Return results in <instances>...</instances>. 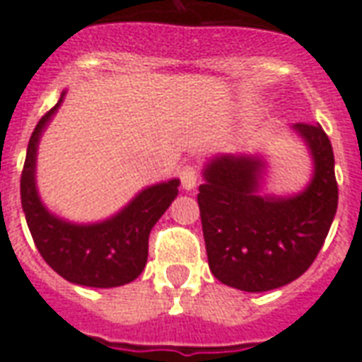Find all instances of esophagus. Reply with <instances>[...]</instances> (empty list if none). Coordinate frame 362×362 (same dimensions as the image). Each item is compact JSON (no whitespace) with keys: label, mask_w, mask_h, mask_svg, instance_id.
Returning <instances> with one entry per match:
<instances>
[{"label":"esophagus","mask_w":362,"mask_h":362,"mask_svg":"<svg viewBox=\"0 0 362 362\" xmlns=\"http://www.w3.org/2000/svg\"><path fill=\"white\" fill-rule=\"evenodd\" d=\"M180 182H182V188L184 189H194L197 186V178H199V174H197V168L194 165H184L180 168Z\"/></svg>","instance_id":"obj_1"}]
</instances>
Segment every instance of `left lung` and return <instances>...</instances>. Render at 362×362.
I'll list each match as a JSON object with an SVG mask.
<instances>
[{
	"mask_svg": "<svg viewBox=\"0 0 362 362\" xmlns=\"http://www.w3.org/2000/svg\"><path fill=\"white\" fill-rule=\"evenodd\" d=\"M314 176L293 197L258 196L264 160L223 155L205 166L197 204L211 273L228 287L264 293L298 279L324 246L337 211L334 149L320 124L298 122Z\"/></svg>",
	"mask_w": 362,
	"mask_h": 362,
	"instance_id": "8db88e82",
	"label": "left lung"
}]
</instances>
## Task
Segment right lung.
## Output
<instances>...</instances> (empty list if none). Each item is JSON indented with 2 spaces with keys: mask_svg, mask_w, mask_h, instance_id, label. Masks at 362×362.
<instances>
[{
  "mask_svg": "<svg viewBox=\"0 0 362 362\" xmlns=\"http://www.w3.org/2000/svg\"><path fill=\"white\" fill-rule=\"evenodd\" d=\"M62 98L30 135L21 173L23 211L40 256L64 279L83 287H119L141 275L149 254L151 228L178 196L180 182L168 180L143 189L118 215L96 225H71L54 217L36 194L35 163L40 134Z\"/></svg>",
  "mask_w": 362,
  "mask_h": 362,
  "instance_id": "obj_1",
  "label": "right lung"
}]
</instances>
